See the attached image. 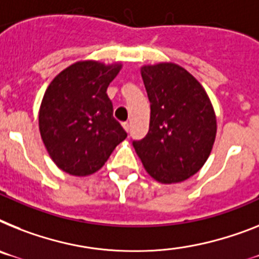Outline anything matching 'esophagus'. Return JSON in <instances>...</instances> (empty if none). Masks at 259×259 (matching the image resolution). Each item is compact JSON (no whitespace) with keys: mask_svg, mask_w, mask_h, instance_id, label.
<instances>
[{"mask_svg":"<svg viewBox=\"0 0 259 259\" xmlns=\"http://www.w3.org/2000/svg\"><path fill=\"white\" fill-rule=\"evenodd\" d=\"M122 127H123V130H125V132H129V129H130L129 122H122Z\"/></svg>","mask_w":259,"mask_h":259,"instance_id":"1","label":"esophagus"}]
</instances>
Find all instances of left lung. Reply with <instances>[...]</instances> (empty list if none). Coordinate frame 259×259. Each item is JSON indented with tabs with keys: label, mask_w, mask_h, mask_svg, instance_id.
I'll return each mask as SVG.
<instances>
[{
	"label": "left lung",
	"mask_w": 259,
	"mask_h": 259,
	"mask_svg": "<svg viewBox=\"0 0 259 259\" xmlns=\"http://www.w3.org/2000/svg\"><path fill=\"white\" fill-rule=\"evenodd\" d=\"M141 75L151 113L147 136L133 142L136 153L156 182H184L212 151L217 133L213 105L196 77L179 64H146Z\"/></svg>",
	"instance_id": "obj_1"
}]
</instances>
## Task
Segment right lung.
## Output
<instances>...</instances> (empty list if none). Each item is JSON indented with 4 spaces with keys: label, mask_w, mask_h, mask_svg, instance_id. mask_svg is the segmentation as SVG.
<instances>
[{
    "label": "right lung",
    "mask_w": 259,
    "mask_h": 259,
    "mask_svg": "<svg viewBox=\"0 0 259 259\" xmlns=\"http://www.w3.org/2000/svg\"><path fill=\"white\" fill-rule=\"evenodd\" d=\"M122 63L76 62L52 79L39 108V132L50 158L73 177L97 172L126 138L113 118L106 89Z\"/></svg>",
    "instance_id": "add662e5"
}]
</instances>
